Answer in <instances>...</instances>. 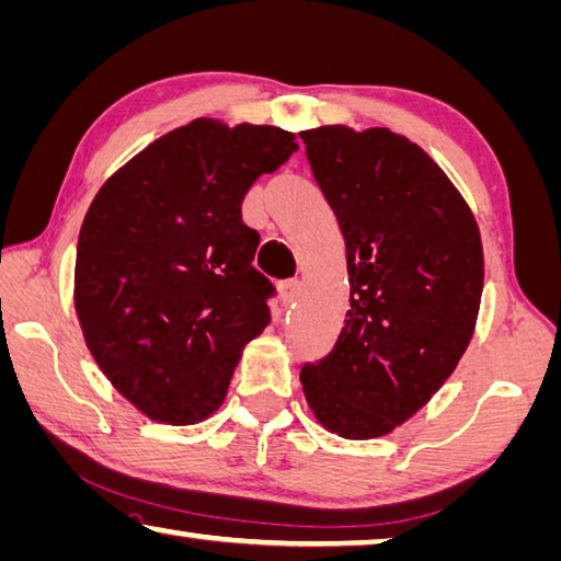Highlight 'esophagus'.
<instances>
[{"label":"esophagus","instance_id":"1","mask_svg":"<svg viewBox=\"0 0 561 561\" xmlns=\"http://www.w3.org/2000/svg\"><path fill=\"white\" fill-rule=\"evenodd\" d=\"M299 289H301L299 279H287V282H282V284H279V297H282L284 305H291V301H295V299L299 297Z\"/></svg>","mask_w":561,"mask_h":561}]
</instances>
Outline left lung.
Returning <instances> with one entry per match:
<instances>
[{
  "label": "left lung",
  "instance_id": "obj_1",
  "mask_svg": "<svg viewBox=\"0 0 561 561\" xmlns=\"http://www.w3.org/2000/svg\"><path fill=\"white\" fill-rule=\"evenodd\" d=\"M299 137L340 221L350 272L340 340L301 367V389L329 432L381 437L430 402L472 340L484 287L479 227L407 137L342 124Z\"/></svg>",
  "mask_w": 561,
  "mask_h": 561
}]
</instances>
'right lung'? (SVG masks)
Masks as SVG:
<instances>
[{
	"mask_svg": "<svg viewBox=\"0 0 561 561\" xmlns=\"http://www.w3.org/2000/svg\"><path fill=\"white\" fill-rule=\"evenodd\" d=\"M297 141L266 124L194 119L114 172L77 242L75 309L104 377L149 420L194 424L227 394L274 284L242 221L256 176Z\"/></svg>",
	"mask_w": 561,
	"mask_h": 561,
	"instance_id": "1",
	"label": "right lung"
}]
</instances>
